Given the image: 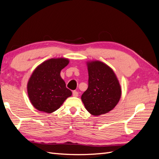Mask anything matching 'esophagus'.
I'll list each match as a JSON object with an SVG mask.
<instances>
[{
	"instance_id": "34e87169",
	"label": "esophagus",
	"mask_w": 159,
	"mask_h": 159,
	"mask_svg": "<svg viewBox=\"0 0 159 159\" xmlns=\"http://www.w3.org/2000/svg\"><path fill=\"white\" fill-rule=\"evenodd\" d=\"M72 94H73L74 97H78V92L77 91H74L73 92H72Z\"/></svg>"
}]
</instances>
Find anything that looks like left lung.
Here are the masks:
<instances>
[{"mask_svg":"<svg viewBox=\"0 0 159 159\" xmlns=\"http://www.w3.org/2000/svg\"><path fill=\"white\" fill-rule=\"evenodd\" d=\"M88 88L81 95L88 111L95 116L111 111L119 103L121 87L113 70L98 60L87 61Z\"/></svg>","mask_w":159,"mask_h":159,"instance_id":"1","label":"left lung"}]
</instances>
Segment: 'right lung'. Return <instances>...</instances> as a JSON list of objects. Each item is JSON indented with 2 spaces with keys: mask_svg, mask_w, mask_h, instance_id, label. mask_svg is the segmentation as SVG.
I'll return each mask as SVG.
<instances>
[{
  "mask_svg": "<svg viewBox=\"0 0 159 159\" xmlns=\"http://www.w3.org/2000/svg\"><path fill=\"white\" fill-rule=\"evenodd\" d=\"M69 62V59L65 57L51 58L43 61L33 71L27 84V92L34 107L51 113L72 95L60 75L61 70Z\"/></svg>",
  "mask_w": 159,
  "mask_h": 159,
  "instance_id": "right-lung-1",
  "label": "right lung"
}]
</instances>
